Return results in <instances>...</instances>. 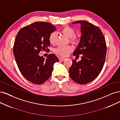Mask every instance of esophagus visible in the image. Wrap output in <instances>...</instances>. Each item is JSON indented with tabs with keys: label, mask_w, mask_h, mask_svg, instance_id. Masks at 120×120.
<instances>
[{
	"label": "esophagus",
	"mask_w": 120,
	"mask_h": 120,
	"mask_svg": "<svg viewBox=\"0 0 120 120\" xmlns=\"http://www.w3.org/2000/svg\"><path fill=\"white\" fill-rule=\"evenodd\" d=\"M65 59V58H63V57H60V58H59V60H60V61H62L64 60Z\"/></svg>",
	"instance_id": "obj_1"
}]
</instances>
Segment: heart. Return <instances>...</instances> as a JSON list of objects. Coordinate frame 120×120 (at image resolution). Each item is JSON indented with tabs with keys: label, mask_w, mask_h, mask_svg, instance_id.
Listing matches in <instances>:
<instances>
[{
	"label": "heart",
	"mask_w": 120,
	"mask_h": 120,
	"mask_svg": "<svg viewBox=\"0 0 120 120\" xmlns=\"http://www.w3.org/2000/svg\"><path fill=\"white\" fill-rule=\"evenodd\" d=\"M61 32L64 35L69 38L70 43L77 45L80 42V38L79 36L75 35V30L69 26H66L60 30ZM57 34L55 32H52L49 36V41L51 44H54L56 43ZM73 50L72 46L68 45L66 46H59L54 49V52L57 54L62 57H66Z\"/></svg>",
	"instance_id": "1"
}]
</instances>
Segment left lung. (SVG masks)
<instances>
[{"label":"left lung","instance_id":"1","mask_svg":"<svg viewBox=\"0 0 120 120\" xmlns=\"http://www.w3.org/2000/svg\"><path fill=\"white\" fill-rule=\"evenodd\" d=\"M81 25V40L73 55L82 54L80 61L72 60L69 68L71 78L81 85L90 83L101 72L106 59L107 46L105 38L98 26L85 20L72 23Z\"/></svg>","mask_w":120,"mask_h":120}]
</instances>
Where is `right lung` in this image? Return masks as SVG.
Returning <instances> with one entry per match:
<instances>
[{"instance_id":"add662e5","label":"right lung","mask_w":120,"mask_h":120,"mask_svg":"<svg viewBox=\"0 0 120 120\" xmlns=\"http://www.w3.org/2000/svg\"><path fill=\"white\" fill-rule=\"evenodd\" d=\"M56 30L50 23L37 21L22 28L17 34L14 56L19 71L31 83L40 85L46 82L51 76L54 64L59 61L53 54L46 59L39 56L41 51L49 50V36Z\"/></svg>"}]
</instances>
